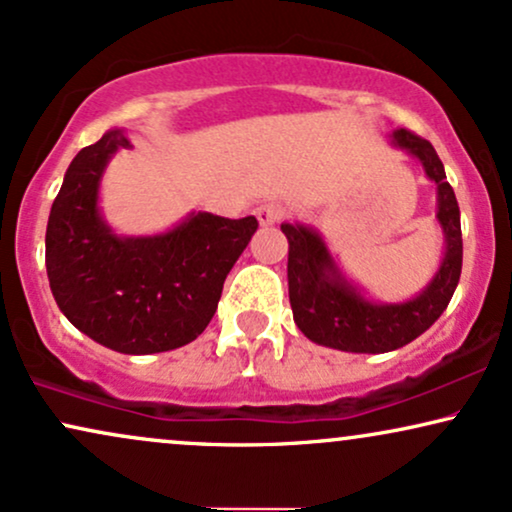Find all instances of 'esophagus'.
I'll return each mask as SVG.
<instances>
[{"mask_svg":"<svg viewBox=\"0 0 512 512\" xmlns=\"http://www.w3.org/2000/svg\"><path fill=\"white\" fill-rule=\"evenodd\" d=\"M254 213H256L258 223H261L263 227H268V225H275L277 220L285 216V206L277 204V201H266V204L258 206Z\"/></svg>","mask_w":512,"mask_h":512,"instance_id":"1","label":"esophagus"}]
</instances>
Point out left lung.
<instances>
[{
    "mask_svg": "<svg viewBox=\"0 0 512 512\" xmlns=\"http://www.w3.org/2000/svg\"><path fill=\"white\" fill-rule=\"evenodd\" d=\"M391 144L420 161L437 185V223L444 232V256L420 294L396 304L370 299L334 263L320 232L304 223H282L289 242L287 280L294 323L308 339L349 353H387L430 330L449 306L463 268L460 208L446 182L444 163L427 140L408 130L391 132Z\"/></svg>",
    "mask_w": 512,
    "mask_h": 512,
    "instance_id": "8db88e82",
    "label": "left lung"
}]
</instances>
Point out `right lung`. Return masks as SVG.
Listing matches in <instances>:
<instances>
[{"instance_id":"1","label":"right lung","mask_w":512,"mask_h":512,"mask_svg":"<svg viewBox=\"0 0 512 512\" xmlns=\"http://www.w3.org/2000/svg\"><path fill=\"white\" fill-rule=\"evenodd\" d=\"M125 130L80 149L47 223V275L61 313L97 344L130 356L180 349L216 313L223 282L258 220L192 211L161 235L125 237L99 208V187Z\"/></svg>"}]
</instances>
